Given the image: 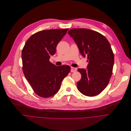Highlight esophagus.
<instances>
[{
  "label": "esophagus",
  "mask_w": 131,
  "mask_h": 131,
  "mask_svg": "<svg viewBox=\"0 0 131 131\" xmlns=\"http://www.w3.org/2000/svg\"><path fill=\"white\" fill-rule=\"evenodd\" d=\"M71 72H75L77 71V69L75 68H74V67H71Z\"/></svg>",
  "instance_id": "obj_1"
}]
</instances>
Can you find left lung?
I'll list each match as a JSON object with an SVG mask.
<instances>
[{
	"instance_id": "1",
	"label": "left lung",
	"mask_w": 131,
	"mask_h": 131,
	"mask_svg": "<svg viewBox=\"0 0 131 131\" xmlns=\"http://www.w3.org/2000/svg\"><path fill=\"white\" fill-rule=\"evenodd\" d=\"M68 33L89 62L87 70L78 69L82 78L77 83V89L86 96L96 95L106 87L112 75L114 54L111 44L103 35L92 30L74 28Z\"/></svg>"
}]
</instances>
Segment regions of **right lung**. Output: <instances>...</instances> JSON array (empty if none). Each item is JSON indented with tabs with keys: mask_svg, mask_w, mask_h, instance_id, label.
<instances>
[{
	"mask_svg": "<svg viewBox=\"0 0 131 131\" xmlns=\"http://www.w3.org/2000/svg\"><path fill=\"white\" fill-rule=\"evenodd\" d=\"M69 28L48 29L32 35L21 51L24 74L34 91L42 97H49L59 90L63 80L71 71L67 65L56 66L49 61L60 41Z\"/></svg>",
	"mask_w": 131,
	"mask_h": 131,
	"instance_id": "add662e5",
	"label": "right lung"
}]
</instances>
